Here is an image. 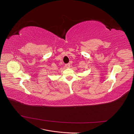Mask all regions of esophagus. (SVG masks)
<instances>
[{"mask_svg":"<svg viewBox=\"0 0 134 134\" xmlns=\"http://www.w3.org/2000/svg\"><path fill=\"white\" fill-rule=\"evenodd\" d=\"M65 67L66 68H70V64L69 63H68V64H65Z\"/></svg>","mask_w":134,"mask_h":134,"instance_id":"esophagus-1","label":"esophagus"}]
</instances>
